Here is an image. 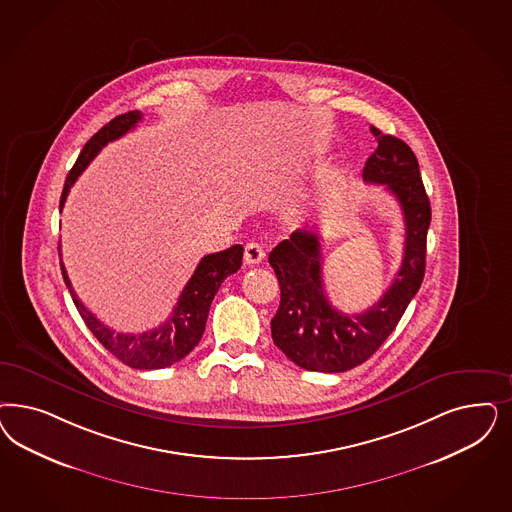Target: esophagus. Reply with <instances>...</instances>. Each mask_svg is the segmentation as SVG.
I'll return each instance as SVG.
<instances>
[{
	"label": "esophagus",
	"mask_w": 512,
	"mask_h": 512,
	"mask_svg": "<svg viewBox=\"0 0 512 512\" xmlns=\"http://www.w3.org/2000/svg\"><path fill=\"white\" fill-rule=\"evenodd\" d=\"M265 250L260 243H248L245 247V262L248 265H258L264 262Z\"/></svg>",
	"instance_id": "obj_1"
}]
</instances>
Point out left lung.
<instances>
[{"mask_svg": "<svg viewBox=\"0 0 512 512\" xmlns=\"http://www.w3.org/2000/svg\"><path fill=\"white\" fill-rule=\"evenodd\" d=\"M371 133L379 147L365 162L363 181L384 184L405 220L403 260L384 296L360 314L337 311L324 292L322 245L314 231H294L269 254L281 286V305L271 320L273 343L307 371L343 373L371 358L424 281L431 207L418 160L405 141L375 126Z\"/></svg>", "mask_w": 512, "mask_h": 512, "instance_id": "8db88e82", "label": "left lung"}]
</instances>
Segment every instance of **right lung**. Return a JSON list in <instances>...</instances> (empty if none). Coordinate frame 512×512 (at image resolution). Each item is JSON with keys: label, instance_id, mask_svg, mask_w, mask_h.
<instances>
[{"label": "right lung", "instance_id": "1", "mask_svg": "<svg viewBox=\"0 0 512 512\" xmlns=\"http://www.w3.org/2000/svg\"><path fill=\"white\" fill-rule=\"evenodd\" d=\"M141 118L143 115L139 111H130L126 115L116 116L98 133L90 137V141L84 145L83 152L79 154L77 162L67 173L66 184L60 198V211L66 203L69 188L79 179V175L86 169V165L94 160L99 150L103 149L107 143L122 137L124 133L130 132ZM60 250L62 247L58 245V252ZM241 262H243L241 245H233L222 252L203 256L194 275L190 277V281L186 282L171 316L156 330L143 331V333H116L115 330L101 324L75 294L71 281L67 277L64 262H60V267L77 311L83 316L84 324L94 333L99 343L120 362L130 365L133 369H162V367L181 362L182 358L190 354L198 345L205 331V322L209 316L211 303L215 299L220 284L239 271Z\"/></svg>", "mask_w": 512, "mask_h": 512}]
</instances>
